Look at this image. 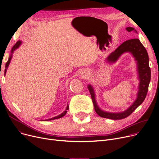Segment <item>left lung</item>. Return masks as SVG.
<instances>
[{
  "instance_id": "left-lung-1",
  "label": "left lung",
  "mask_w": 159,
  "mask_h": 159,
  "mask_svg": "<svg viewBox=\"0 0 159 159\" xmlns=\"http://www.w3.org/2000/svg\"><path fill=\"white\" fill-rule=\"evenodd\" d=\"M126 29L128 32L134 30L135 33H137V30L133 27H126ZM125 52H130L137 61V72L139 74V79L140 81L137 99L129 108L123 112L118 113L105 112L98 107L96 100H95L94 89L89 84L88 88L91 94L94 110L100 117L111 120L124 119L128 117L143 102L146 97L151 79V70L149 66V57L148 52L139 39H131L124 41L114 52L111 53V54L107 57L106 60L109 62H115Z\"/></svg>"
}]
</instances>
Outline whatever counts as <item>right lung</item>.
<instances>
[{"label": "right lung", "instance_id": "right-lung-1", "mask_svg": "<svg viewBox=\"0 0 159 159\" xmlns=\"http://www.w3.org/2000/svg\"><path fill=\"white\" fill-rule=\"evenodd\" d=\"M21 43H22V41H17L16 42V43L13 47V48H12V49H11V56H10V57H9V59H8V61H7V62H6V66H5V71H4V73H5V74H6V71H7V68H8V66H9V63H10V61H11V58H12V54H13V52L16 49V48H18V47H19V46L21 45ZM68 109H69V106H68V104L67 105V107H66V110L63 112L62 113H61V114H59V115H58V116H56V117H54V118H50V119H48V120H45V121H50V120H56V119H59V118H62V117H63V116H64L66 114V112H67V110H68Z\"/></svg>", "mask_w": 159, "mask_h": 159}]
</instances>
